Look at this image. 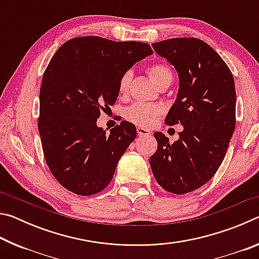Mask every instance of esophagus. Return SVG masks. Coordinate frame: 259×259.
I'll use <instances>...</instances> for the list:
<instances>
[{"mask_svg":"<svg viewBox=\"0 0 259 259\" xmlns=\"http://www.w3.org/2000/svg\"><path fill=\"white\" fill-rule=\"evenodd\" d=\"M137 134H138V136L142 137V136L151 135V131L146 128H143V126H137Z\"/></svg>","mask_w":259,"mask_h":259,"instance_id":"esophagus-1","label":"esophagus"}]
</instances>
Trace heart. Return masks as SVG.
<instances>
[{"label":"heart","mask_w":259,"mask_h":259,"mask_svg":"<svg viewBox=\"0 0 259 259\" xmlns=\"http://www.w3.org/2000/svg\"><path fill=\"white\" fill-rule=\"evenodd\" d=\"M147 73L152 81L155 84L161 88L166 85L172 82V72L168 65L164 63H154L147 67ZM131 78H133V73L130 71L124 72L119 78V84H117V89L122 96H125L128 94L129 88L131 84ZM163 109L160 105L155 104H144L138 103L130 106L125 111V119L133 122V123L137 125L143 126H150L156 121Z\"/></svg>","instance_id":"b5f03b06"}]
</instances>
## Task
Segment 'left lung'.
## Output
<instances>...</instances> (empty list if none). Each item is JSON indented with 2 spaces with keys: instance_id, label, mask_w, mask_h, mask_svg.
Wrapping results in <instances>:
<instances>
[{
  "instance_id": "1",
  "label": "left lung",
  "mask_w": 259,
  "mask_h": 259,
  "mask_svg": "<svg viewBox=\"0 0 259 259\" xmlns=\"http://www.w3.org/2000/svg\"><path fill=\"white\" fill-rule=\"evenodd\" d=\"M152 47L178 73L177 98L165 123L184 129L174 144L154 134L151 168L165 191L185 194L210 181L224 160L235 129L234 78L222 57L199 38H169Z\"/></svg>"
}]
</instances>
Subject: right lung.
I'll return each instance as SVG.
<instances>
[{
	"instance_id": "1",
	"label": "right lung",
	"mask_w": 259,
	"mask_h": 259,
	"mask_svg": "<svg viewBox=\"0 0 259 259\" xmlns=\"http://www.w3.org/2000/svg\"><path fill=\"white\" fill-rule=\"evenodd\" d=\"M152 54L147 43L82 36L65 42L51 58L37 126L47 164L66 190L87 196L111 183L137 130L122 121L106 134L97 119L115 104L122 74Z\"/></svg>"
}]
</instances>
